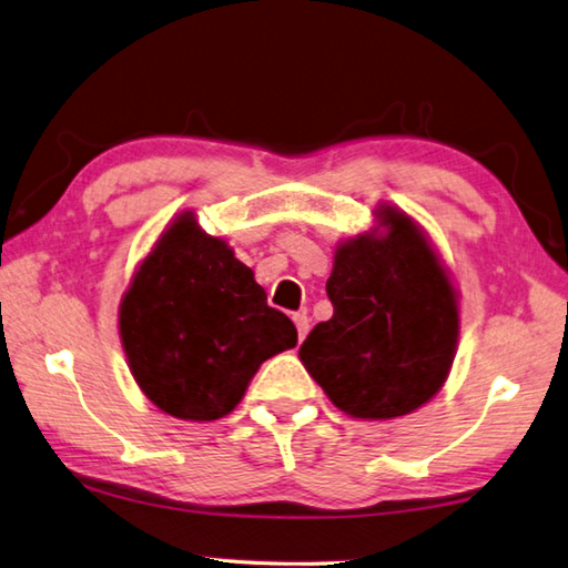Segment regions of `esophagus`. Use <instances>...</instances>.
Returning a JSON list of instances; mask_svg holds the SVG:
<instances>
[{
    "instance_id": "obj_1",
    "label": "esophagus",
    "mask_w": 568,
    "mask_h": 568,
    "mask_svg": "<svg viewBox=\"0 0 568 568\" xmlns=\"http://www.w3.org/2000/svg\"><path fill=\"white\" fill-rule=\"evenodd\" d=\"M293 323H295V327H297V339H305V335H307V329H311V320H307V315L305 313H297V315H293Z\"/></svg>"
}]
</instances>
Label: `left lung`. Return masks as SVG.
Listing matches in <instances>:
<instances>
[{
	"instance_id": "8db88e82",
	"label": "left lung",
	"mask_w": 568,
	"mask_h": 568,
	"mask_svg": "<svg viewBox=\"0 0 568 568\" xmlns=\"http://www.w3.org/2000/svg\"><path fill=\"white\" fill-rule=\"evenodd\" d=\"M375 225L337 241L327 297L301 363L355 419H395L445 387L459 343V291L425 229L392 203Z\"/></svg>"
}]
</instances>
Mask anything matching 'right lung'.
I'll use <instances>...</instances> for the list:
<instances>
[{
    "label": "right lung",
    "instance_id": "obj_1",
    "mask_svg": "<svg viewBox=\"0 0 568 568\" xmlns=\"http://www.w3.org/2000/svg\"><path fill=\"white\" fill-rule=\"evenodd\" d=\"M229 241L181 211L143 255L119 303V337L139 389L171 417L213 422L239 407L267 357L295 347Z\"/></svg>",
    "mask_w": 568,
    "mask_h": 568
}]
</instances>
